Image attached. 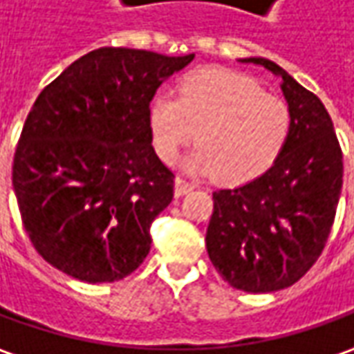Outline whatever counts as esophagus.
Listing matches in <instances>:
<instances>
[{
    "label": "esophagus",
    "instance_id": "1",
    "mask_svg": "<svg viewBox=\"0 0 354 354\" xmlns=\"http://www.w3.org/2000/svg\"><path fill=\"white\" fill-rule=\"evenodd\" d=\"M194 189V184L188 182V180H184L182 176L176 178V182H174V192H176V196H184V194H188Z\"/></svg>",
    "mask_w": 354,
    "mask_h": 354
}]
</instances>
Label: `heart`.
I'll use <instances>...</instances> for the list:
<instances>
[{
  "instance_id": "b5f03b06",
  "label": "heart",
  "mask_w": 354,
  "mask_h": 354,
  "mask_svg": "<svg viewBox=\"0 0 354 354\" xmlns=\"http://www.w3.org/2000/svg\"><path fill=\"white\" fill-rule=\"evenodd\" d=\"M156 154L172 162L184 145L200 147L184 160L223 182H247L276 160L290 133L286 104L264 93L249 76L227 68H201L178 82L176 95L156 93L147 107Z\"/></svg>"
}]
</instances>
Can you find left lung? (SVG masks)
Masks as SVG:
<instances>
[{"label": "left lung", "instance_id": "8db88e82", "mask_svg": "<svg viewBox=\"0 0 354 354\" xmlns=\"http://www.w3.org/2000/svg\"><path fill=\"white\" fill-rule=\"evenodd\" d=\"M282 78L290 133L264 174L214 192L205 247L233 288L266 294L292 286L319 259L343 186V153L315 93L266 58H243Z\"/></svg>", "mask_w": 354, "mask_h": 354}]
</instances>
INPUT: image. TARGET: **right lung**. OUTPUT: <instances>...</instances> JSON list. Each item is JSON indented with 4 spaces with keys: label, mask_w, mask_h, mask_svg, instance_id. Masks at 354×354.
Listing matches in <instances>:
<instances>
[{
    "label": "right lung",
    "mask_w": 354,
    "mask_h": 354,
    "mask_svg": "<svg viewBox=\"0 0 354 354\" xmlns=\"http://www.w3.org/2000/svg\"><path fill=\"white\" fill-rule=\"evenodd\" d=\"M192 60L104 46L72 62L32 104L13 189L37 252L64 274L117 282L147 259L151 223L174 198L147 107Z\"/></svg>",
    "instance_id": "right-lung-1"
}]
</instances>
